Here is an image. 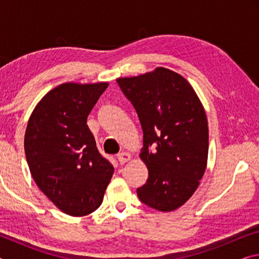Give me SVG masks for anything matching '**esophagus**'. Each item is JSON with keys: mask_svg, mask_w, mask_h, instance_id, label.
<instances>
[{"mask_svg": "<svg viewBox=\"0 0 259 259\" xmlns=\"http://www.w3.org/2000/svg\"><path fill=\"white\" fill-rule=\"evenodd\" d=\"M130 159H131V154L128 152H122L119 155H117V160H119L121 164L126 163V162L130 161Z\"/></svg>", "mask_w": 259, "mask_h": 259, "instance_id": "obj_1", "label": "esophagus"}]
</instances>
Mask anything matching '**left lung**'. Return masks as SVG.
<instances>
[{
	"instance_id": "obj_1",
	"label": "left lung",
	"mask_w": 259,
	"mask_h": 259,
	"mask_svg": "<svg viewBox=\"0 0 259 259\" xmlns=\"http://www.w3.org/2000/svg\"><path fill=\"white\" fill-rule=\"evenodd\" d=\"M116 81L137 111L144 133L139 157L148 178L137 188L138 198L159 211H174L194 194L207 169L203 105L185 77L165 67Z\"/></svg>"
}]
</instances>
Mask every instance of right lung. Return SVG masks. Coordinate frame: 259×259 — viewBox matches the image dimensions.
<instances>
[{"label":"right lung","mask_w":259,"mask_h":259,"mask_svg":"<svg viewBox=\"0 0 259 259\" xmlns=\"http://www.w3.org/2000/svg\"><path fill=\"white\" fill-rule=\"evenodd\" d=\"M108 82H66L34 107L24 147L37 187L61 211L74 217L102 204L114 168L99 154L87 119Z\"/></svg>","instance_id":"1"}]
</instances>
